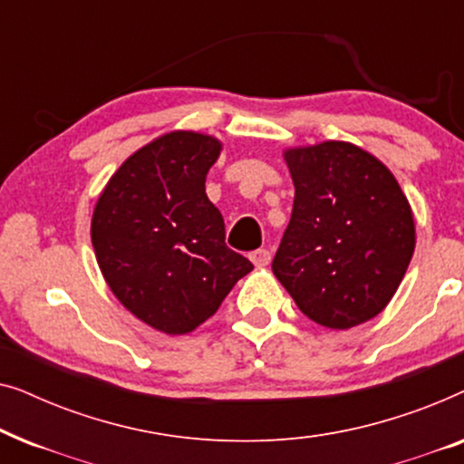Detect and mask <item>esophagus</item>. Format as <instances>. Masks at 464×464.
<instances>
[{
	"label": "esophagus",
	"mask_w": 464,
	"mask_h": 464,
	"mask_svg": "<svg viewBox=\"0 0 464 464\" xmlns=\"http://www.w3.org/2000/svg\"><path fill=\"white\" fill-rule=\"evenodd\" d=\"M249 259H251L253 264H256V268H264V266H268V264H270L272 253H270L268 249H257V251H253V253H251Z\"/></svg>",
	"instance_id": "1"
}]
</instances>
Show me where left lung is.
<instances>
[{
	"label": "left lung",
	"instance_id": "left-lung-1",
	"mask_svg": "<svg viewBox=\"0 0 464 464\" xmlns=\"http://www.w3.org/2000/svg\"><path fill=\"white\" fill-rule=\"evenodd\" d=\"M283 158L295 198L272 272L308 319L357 327L386 308L414 256L410 202L389 167L354 143L300 145Z\"/></svg>",
	"mask_w": 464,
	"mask_h": 464
}]
</instances>
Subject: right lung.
Returning <instances> with one entry per match:
<instances>
[{
	"instance_id": "right-lung-1",
	"label": "right lung",
	"mask_w": 464,
	"mask_h": 464,
	"mask_svg": "<svg viewBox=\"0 0 464 464\" xmlns=\"http://www.w3.org/2000/svg\"><path fill=\"white\" fill-rule=\"evenodd\" d=\"M219 139L170 130L126 158L92 211L94 256L122 306L169 335L194 332L218 313L253 264L226 246L205 181Z\"/></svg>"
}]
</instances>
